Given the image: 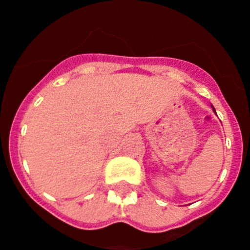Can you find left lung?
I'll return each instance as SVG.
<instances>
[{"instance_id": "8db88e82", "label": "left lung", "mask_w": 250, "mask_h": 250, "mask_svg": "<svg viewBox=\"0 0 250 250\" xmlns=\"http://www.w3.org/2000/svg\"><path fill=\"white\" fill-rule=\"evenodd\" d=\"M213 110H214V109H213ZM214 111H215V110H214Z\"/></svg>"}]
</instances>
